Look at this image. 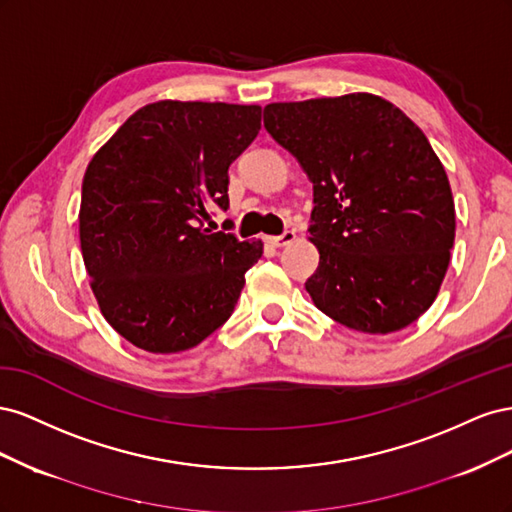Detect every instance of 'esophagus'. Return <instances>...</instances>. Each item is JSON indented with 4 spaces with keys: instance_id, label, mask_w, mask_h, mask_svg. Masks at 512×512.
I'll use <instances>...</instances> for the list:
<instances>
[{
    "instance_id": "obj_1",
    "label": "esophagus",
    "mask_w": 512,
    "mask_h": 512,
    "mask_svg": "<svg viewBox=\"0 0 512 512\" xmlns=\"http://www.w3.org/2000/svg\"><path fill=\"white\" fill-rule=\"evenodd\" d=\"M294 239H297V235H294V230H286V232H282L280 237H269V243L275 245V247H286V245H290Z\"/></svg>"
}]
</instances>
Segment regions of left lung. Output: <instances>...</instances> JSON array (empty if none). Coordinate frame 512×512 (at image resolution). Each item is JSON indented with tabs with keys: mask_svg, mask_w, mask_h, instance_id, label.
I'll use <instances>...</instances> for the list:
<instances>
[{
	"mask_svg": "<svg viewBox=\"0 0 512 512\" xmlns=\"http://www.w3.org/2000/svg\"><path fill=\"white\" fill-rule=\"evenodd\" d=\"M265 128L314 183V305L354 331L406 329L436 301L455 241L451 183L423 130L374 94L273 102Z\"/></svg>",
	"mask_w": 512,
	"mask_h": 512,
	"instance_id": "8db88e82",
	"label": "left lung"
}]
</instances>
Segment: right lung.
<instances>
[{"instance_id":"1","label":"right lung","mask_w":512,"mask_h":512,"mask_svg":"<svg viewBox=\"0 0 512 512\" xmlns=\"http://www.w3.org/2000/svg\"><path fill=\"white\" fill-rule=\"evenodd\" d=\"M260 130V106L147 104L91 158L81 194L85 269L106 322L136 348L173 354L230 318L262 241L203 226L228 209V166Z\"/></svg>"}]
</instances>
